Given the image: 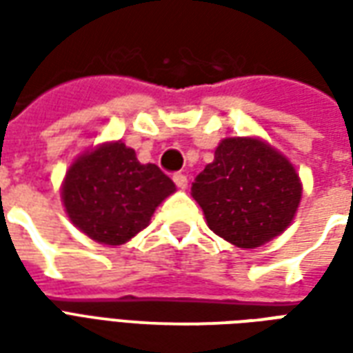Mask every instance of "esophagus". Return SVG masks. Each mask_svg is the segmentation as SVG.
Segmentation results:
<instances>
[{
  "instance_id": "34e87169",
  "label": "esophagus",
  "mask_w": 353,
  "mask_h": 353,
  "mask_svg": "<svg viewBox=\"0 0 353 353\" xmlns=\"http://www.w3.org/2000/svg\"><path fill=\"white\" fill-rule=\"evenodd\" d=\"M174 183H176L177 187H179V189H185L189 181H187V176H185V174H181V172H177V174H174Z\"/></svg>"
}]
</instances>
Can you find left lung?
Returning <instances> with one entry per match:
<instances>
[{
  "instance_id": "obj_1",
  "label": "left lung",
  "mask_w": 353,
  "mask_h": 353,
  "mask_svg": "<svg viewBox=\"0 0 353 353\" xmlns=\"http://www.w3.org/2000/svg\"><path fill=\"white\" fill-rule=\"evenodd\" d=\"M295 168L253 138H227L192 183L208 227L238 248H259L288 229L301 202Z\"/></svg>"
}]
</instances>
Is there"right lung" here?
<instances>
[{"instance_id":"1","label":"right lung","mask_w":353,"mask_h":353,"mask_svg":"<svg viewBox=\"0 0 353 353\" xmlns=\"http://www.w3.org/2000/svg\"><path fill=\"white\" fill-rule=\"evenodd\" d=\"M176 191L159 166L141 164L134 149L108 143L73 162L62 199L75 227L108 245H119L145 229L154 208Z\"/></svg>"}]
</instances>
